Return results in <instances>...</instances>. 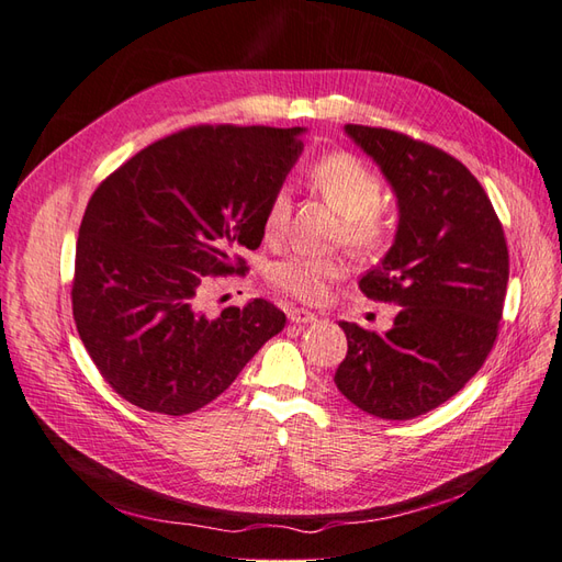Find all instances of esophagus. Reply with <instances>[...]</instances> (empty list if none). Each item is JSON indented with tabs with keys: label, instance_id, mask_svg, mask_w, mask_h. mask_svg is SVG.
<instances>
[{
	"label": "esophagus",
	"instance_id": "obj_1",
	"mask_svg": "<svg viewBox=\"0 0 562 562\" xmlns=\"http://www.w3.org/2000/svg\"><path fill=\"white\" fill-rule=\"evenodd\" d=\"M318 316L308 308H290V321L296 323V325H306V323H313Z\"/></svg>",
	"mask_w": 562,
	"mask_h": 562
}]
</instances>
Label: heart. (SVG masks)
<instances>
[{"instance_id": "obj_1", "label": "heart", "mask_w": 562, "mask_h": 562, "mask_svg": "<svg viewBox=\"0 0 562 562\" xmlns=\"http://www.w3.org/2000/svg\"><path fill=\"white\" fill-rule=\"evenodd\" d=\"M308 181L342 215L345 237L351 244L373 246L385 237V220L381 207H378L383 201V181L367 162L349 153L325 155L311 165ZM290 191L284 187L272 191L263 215V229L268 237L282 234L286 220H290ZM342 276V260L306 254L286 256L268 270L272 284L308 304L323 302L330 282L340 280Z\"/></svg>"}]
</instances>
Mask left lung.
Masks as SVG:
<instances>
[{
	"mask_svg": "<svg viewBox=\"0 0 562 562\" xmlns=\"http://www.w3.org/2000/svg\"><path fill=\"white\" fill-rule=\"evenodd\" d=\"M397 199L393 246L359 290L400 306L383 335L340 323L335 385L361 412L404 422L458 395L493 349L510 276L498 215L476 177L428 143L347 124Z\"/></svg>",
	"mask_w": 562,
	"mask_h": 562,
	"instance_id": "8db88e82",
	"label": "left lung"
}]
</instances>
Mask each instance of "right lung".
<instances>
[{
    "label": "right lung",
    "instance_id": "1",
    "mask_svg": "<svg viewBox=\"0 0 562 562\" xmlns=\"http://www.w3.org/2000/svg\"><path fill=\"white\" fill-rule=\"evenodd\" d=\"M304 126H193L155 140L90 195L71 304L90 359L126 402L169 416L234 383L284 313L266 299L201 308L205 276L258 249L270 193L304 150ZM241 268H237L239 272Z\"/></svg>",
    "mask_w": 562,
    "mask_h": 562
}]
</instances>
